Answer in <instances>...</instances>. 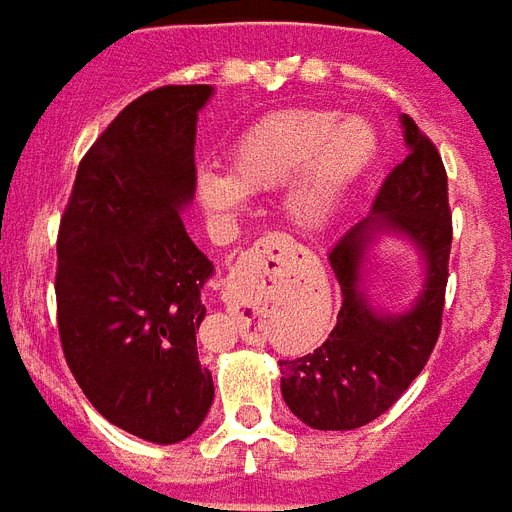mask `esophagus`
Returning <instances> with one entry per match:
<instances>
[{"instance_id": "34e87169", "label": "esophagus", "mask_w": 512, "mask_h": 512, "mask_svg": "<svg viewBox=\"0 0 512 512\" xmlns=\"http://www.w3.org/2000/svg\"><path fill=\"white\" fill-rule=\"evenodd\" d=\"M292 255V244L286 242L284 236H265L252 247L249 252V263L244 265V270H236L234 281L226 286L223 292V302H226L231 310H239L244 307V289L247 286H265V281L276 276V270H281V265L286 263V257ZM249 326V323H247Z\"/></svg>"}]
</instances>
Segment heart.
<instances>
[{"label": "heart", "instance_id": "heart-1", "mask_svg": "<svg viewBox=\"0 0 512 512\" xmlns=\"http://www.w3.org/2000/svg\"><path fill=\"white\" fill-rule=\"evenodd\" d=\"M376 155V128L360 115L331 107L268 112L231 147V176L199 173V205L210 218H231L242 210L244 191L276 189L302 170L289 197V215L297 226L321 228Z\"/></svg>", "mask_w": 512, "mask_h": 512}]
</instances>
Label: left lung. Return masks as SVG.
Here are the masks:
<instances>
[{
  "label": "left lung",
  "instance_id": "obj_1",
  "mask_svg": "<svg viewBox=\"0 0 512 512\" xmlns=\"http://www.w3.org/2000/svg\"><path fill=\"white\" fill-rule=\"evenodd\" d=\"M407 157L386 176L373 215L328 252L342 307L326 342L310 355L281 360V394L299 421L318 431H350L376 421L429 363L442 331L450 276L452 213L447 170L434 141L402 115ZM397 227L427 257V286L405 316H378L364 302V247L370 234Z\"/></svg>",
  "mask_w": 512,
  "mask_h": 512
}]
</instances>
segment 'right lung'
I'll return each instance as SVG.
<instances>
[{"label": "right lung", "instance_id": "right-lung-1", "mask_svg": "<svg viewBox=\"0 0 512 512\" xmlns=\"http://www.w3.org/2000/svg\"><path fill=\"white\" fill-rule=\"evenodd\" d=\"M210 94L207 83L160 86L123 107L83 155L57 231L65 363L107 421L157 444L194 434L215 394L197 357L213 263L178 215L194 197Z\"/></svg>", "mask_w": 512, "mask_h": 512}]
</instances>
